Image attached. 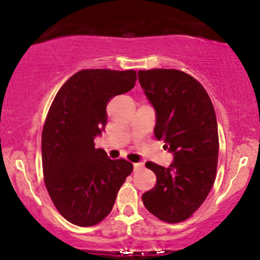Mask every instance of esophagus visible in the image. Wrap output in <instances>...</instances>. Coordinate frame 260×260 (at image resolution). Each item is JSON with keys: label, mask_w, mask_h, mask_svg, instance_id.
I'll return each instance as SVG.
<instances>
[{"label": "esophagus", "mask_w": 260, "mask_h": 260, "mask_svg": "<svg viewBox=\"0 0 260 260\" xmlns=\"http://www.w3.org/2000/svg\"><path fill=\"white\" fill-rule=\"evenodd\" d=\"M142 167H143V163H135V165H133V168H135V171H138V169H141Z\"/></svg>", "instance_id": "34e87169"}]
</instances>
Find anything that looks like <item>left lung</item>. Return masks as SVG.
Listing matches in <instances>:
<instances>
[{
	"label": "left lung",
	"instance_id": "left-lung-1",
	"mask_svg": "<svg viewBox=\"0 0 260 260\" xmlns=\"http://www.w3.org/2000/svg\"><path fill=\"white\" fill-rule=\"evenodd\" d=\"M139 83L155 109L154 136L173 152L168 168L147 162L155 185L142 196L158 219L179 223L192 217L206 201L217 176L218 124L204 87L188 73L154 68L139 71Z\"/></svg>",
	"mask_w": 260,
	"mask_h": 260
}]
</instances>
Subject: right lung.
<instances>
[{"instance_id": "right-lung-1", "label": "right lung", "mask_w": 260, "mask_h": 260, "mask_svg": "<svg viewBox=\"0 0 260 260\" xmlns=\"http://www.w3.org/2000/svg\"><path fill=\"white\" fill-rule=\"evenodd\" d=\"M133 70H82L52 102L42 131L43 179L52 202L68 222L92 226L111 213L117 193L133 165L109 159L94 148V137L107 123V105L131 91Z\"/></svg>"}]
</instances>
